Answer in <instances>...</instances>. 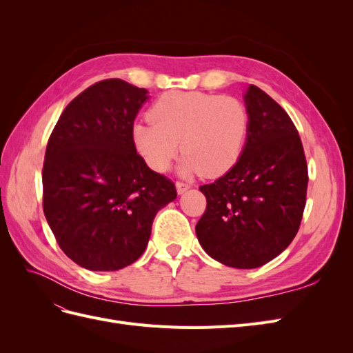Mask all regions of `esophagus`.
Instances as JSON below:
<instances>
[{
  "mask_svg": "<svg viewBox=\"0 0 353 353\" xmlns=\"http://www.w3.org/2000/svg\"><path fill=\"white\" fill-rule=\"evenodd\" d=\"M187 190H190V184L181 183V181H178V183H176V191H178V194H184Z\"/></svg>",
  "mask_w": 353,
  "mask_h": 353,
  "instance_id": "esophagus-1",
  "label": "esophagus"
}]
</instances>
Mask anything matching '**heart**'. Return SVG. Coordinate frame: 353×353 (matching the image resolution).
Wrapping results in <instances>:
<instances>
[{
	"label": "heart",
	"instance_id": "1",
	"mask_svg": "<svg viewBox=\"0 0 353 353\" xmlns=\"http://www.w3.org/2000/svg\"><path fill=\"white\" fill-rule=\"evenodd\" d=\"M153 123H137L134 144L156 172L169 169L181 148V174L219 176L237 163L249 131V113L236 97L169 91L152 105Z\"/></svg>",
	"mask_w": 353,
	"mask_h": 353
}]
</instances>
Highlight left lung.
<instances>
[{
  "mask_svg": "<svg viewBox=\"0 0 353 353\" xmlns=\"http://www.w3.org/2000/svg\"><path fill=\"white\" fill-rule=\"evenodd\" d=\"M249 131L228 172L199 190L208 206L196 225L199 243L215 261L259 268L293 241L306 203L307 166L290 116L261 88L244 94Z\"/></svg>",
  "mask_w": 353,
  "mask_h": 353,
  "instance_id": "8db88e82",
  "label": "left lung"
}]
</instances>
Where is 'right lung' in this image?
<instances>
[{"mask_svg":"<svg viewBox=\"0 0 353 353\" xmlns=\"http://www.w3.org/2000/svg\"><path fill=\"white\" fill-rule=\"evenodd\" d=\"M145 88L105 79L74 97L52 130L42 168V206L68 258L117 271L144 253L156 213L176 199L132 138Z\"/></svg>","mask_w":353,"mask_h":353,"instance_id":"add662e5","label":"right lung"}]
</instances>
